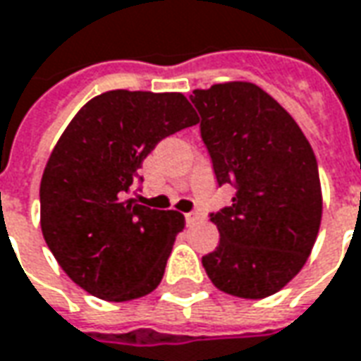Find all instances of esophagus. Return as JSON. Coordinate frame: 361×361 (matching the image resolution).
<instances>
[{"mask_svg":"<svg viewBox=\"0 0 361 361\" xmlns=\"http://www.w3.org/2000/svg\"><path fill=\"white\" fill-rule=\"evenodd\" d=\"M185 218L188 226H195V224L202 222V214H198V212H188Z\"/></svg>","mask_w":361,"mask_h":361,"instance_id":"34e87169","label":"esophagus"}]
</instances>
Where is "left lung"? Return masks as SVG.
<instances>
[{
    "label": "left lung",
    "instance_id": "8db88e82",
    "mask_svg": "<svg viewBox=\"0 0 361 361\" xmlns=\"http://www.w3.org/2000/svg\"><path fill=\"white\" fill-rule=\"evenodd\" d=\"M200 133L218 185H233L232 204L210 216L220 243L202 257L216 289L265 299L309 259L322 220L314 151L290 114L252 82L195 90Z\"/></svg>",
    "mask_w": 361,
    "mask_h": 361
}]
</instances>
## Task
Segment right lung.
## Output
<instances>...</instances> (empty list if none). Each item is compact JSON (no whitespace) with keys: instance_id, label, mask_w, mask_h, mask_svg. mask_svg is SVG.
I'll return each mask as SVG.
<instances>
[{"instance_id":"right-lung-1","label":"right lung","mask_w":361,"mask_h":361,"mask_svg":"<svg viewBox=\"0 0 361 361\" xmlns=\"http://www.w3.org/2000/svg\"><path fill=\"white\" fill-rule=\"evenodd\" d=\"M198 123L180 92L109 90L62 131L41 178V230L62 271L109 302L159 287L185 216L131 198L143 159L166 135Z\"/></svg>"}]
</instances>
